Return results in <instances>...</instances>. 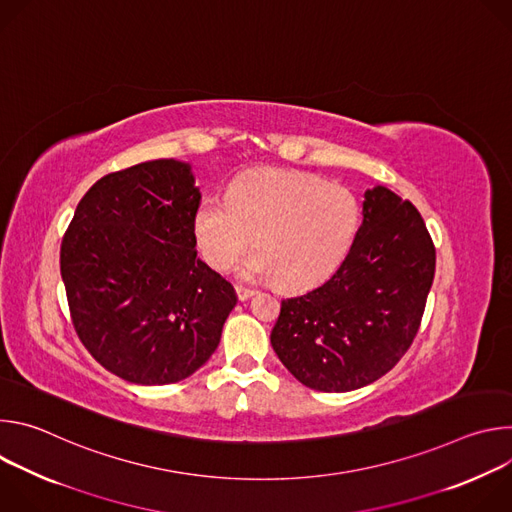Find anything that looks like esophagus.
I'll use <instances>...</instances> for the list:
<instances>
[{"label": "esophagus", "instance_id": "1", "mask_svg": "<svg viewBox=\"0 0 512 512\" xmlns=\"http://www.w3.org/2000/svg\"><path fill=\"white\" fill-rule=\"evenodd\" d=\"M235 291H237V298H239L241 302H245V300H249L251 296L257 294V291H255L253 287H245V285H235Z\"/></svg>", "mask_w": 512, "mask_h": 512}]
</instances>
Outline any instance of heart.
<instances>
[{
  "instance_id": "obj_1",
  "label": "heart",
  "mask_w": 512,
  "mask_h": 512,
  "mask_svg": "<svg viewBox=\"0 0 512 512\" xmlns=\"http://www.w3.org/2000/svg\"><path fill=\"white\" fill-rule=\"evenodd\" d=\"M360 227V202L340 184L308 172H253L231 182L225 198L198 202L192 231L202 259L231 269L257 247L241 275L287 289L326 281L346 259Z\"/></svg>"
}]
</instances>
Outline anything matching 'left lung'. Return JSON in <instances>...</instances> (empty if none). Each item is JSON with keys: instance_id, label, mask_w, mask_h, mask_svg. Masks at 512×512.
<instances>
[{"instance_id": "left-lung-1", "label": "left lung", "mask_w": 512, "mask_h": 512, "mask_svg": "<svg viewBox=\"0 0 512 512\" xmlns=\"http://www.w3.org/2000/svg\"><path fill=\"white\" fill-rule=\"evenodd\" d=\"M362 225L338 271L281 300L271 346L302 385L354 391L409 350L435 273V247L417 208L385 186L364 192Z\"/></svg>"}]
</instances>
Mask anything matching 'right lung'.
<instances>
[{"label":"right lung","mask_w":512,"mask_h":512,"mask_svg":"<svg viewBox=\"0 0 512 512\" xmlns=\"http://www.w3.org/2000/svg\"><path fill=\"white\" fill-rule=\"evenodd\" d=\"M198 202L190 164L143 162L97 180L64 233L72 326L101 367L129 383L190 377L237 306L233 285L196 257Z\"/></svg>","instance_id":"obj_1"}]
</instances>
